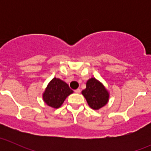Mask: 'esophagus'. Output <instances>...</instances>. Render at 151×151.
I'll return each mask as SVG.
<instances>
[{
    "mask_svg": "<svg viewBox=\"0 0 151 151\" xmlns=\"http://www.w3.org/2000/svg\"><path fill=\"white\" fill-rule=\"evenodd\" d=\"M74 92L76 93H80V92H81V90L80 89H77L74 91Z\"/></svg>",
    "mask_w": 151,
    "mask_h": 151,
    "instance_id": "1",
    "label": "esophagus"
}]
</instances>
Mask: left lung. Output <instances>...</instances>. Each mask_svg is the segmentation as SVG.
I'll return each instance as SVG.
<instances>
[{"instance_id": "left-lung-1", "label": "left lung", "mask_w": 151, "mask_h": 151, "mask_svg": "<svg viewBox=\"0 0 151 151\" xmlns=\"http://www.w3.org/2000/svg\"><path fill=\"white\" fill-rule=\"evenodd\" d=\"M88 104L94 110H99L108 103L109 92L101 82L91 77L87 81L86 88L82 91Z\"/></svg>"}]
</instances>
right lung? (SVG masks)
<instances>
[{
    "label": "right lung",
    "mask_w": 151,
    "mask_h": 151,
    "mask_svg": "<svg viewBox=\"0 0 151 151\" xmlns=\"http://www.w3.org/2000/svg\"><path fill=\"white\" fill-rule=\"evenodd\" d=\"M73 92L74 91L69 88L66 83L60 79L54 77L47 85L42 93V99L48 106L58 109Z\"/></svg>",
    "instance_id": "obj_1"
}]
</instances>
